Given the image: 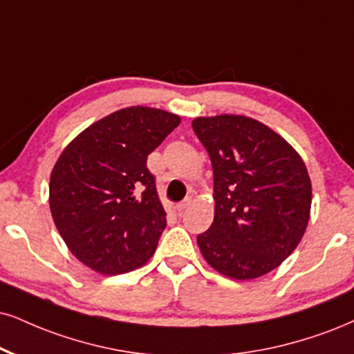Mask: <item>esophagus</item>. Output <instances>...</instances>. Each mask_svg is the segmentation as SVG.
Instances as JSON below:
<instances>
[{"instance_id":"obj_1","label":"esophagus","mask_w":354,"mask_h":354,"mask_svg":"<svg viewBox=\"0 0 354 354\" xmlns=\"http://www.w3.org/2000/svg\"><path fill=\"white\" fill-rule=\"evenodd\" d=\"M190 202H192V198H189V197H187L185 200H182V202H180V203H177V205H176L177 212H184V210H185V208H187V207H189V205H190Z\"/></svg>"}]
</instances>
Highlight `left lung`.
Returning <instances> with one entry per match:
<instances>
[{
	"instance_id": "obj_1",
	"label": "left lung",
	"mask_w": 354,
	"mask_h": 354,
	"mask_svg": "<svg viewBox=\"0 0 354 354\" xmlns=\"http://www.w3.org/2000/svg\"><path fill=\"white\" fill-rule=\"evenodd\" d=\"M192 128L210 156L215 218L197 236L208 264L246 281L276 269L302 239L312 185L286 139L246 116L197 118Z\"/></svg>"
}]
</instances>
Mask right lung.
<instances>
[{"instance_id": "1", "label": "right lung", "mask_w": 354, "mask_h": 354, "mask_svg": "<svg viewBox=\"0 0 354 354\" xmlns=\"http://www.w3.org/2000/svg\"><path fill=\"white\" fill-rule=\"evenodd\" d=\"M180 124L172 113L131 106L86 128L50 176L49 203L72 254L100 274L141 268L167 220L147 156Z\"/></svg>"}]
</instances>
